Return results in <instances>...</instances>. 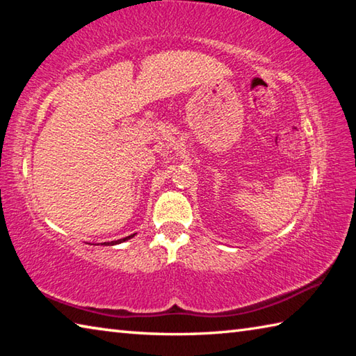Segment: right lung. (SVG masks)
I'll return each mask as SVG.
<instances>
[{"label":"right lung","mask_w":356,"mask_h":356,"mask_svg":"<svg viewBox=\"0 0 356 356\" xmlns=\"http://www.w3.org/2000/svg\"><path fill=\"white\" fill-rule=\"evenodd\" d=\"M135 237V234H131V236H129V237H124V238H119V240H113V242H104V243H100V245H105V246H113V245H119V243H122V242H127V240H130V238H134Z\"/></svg>","instance_id":"add662e5"}]
</instances>
